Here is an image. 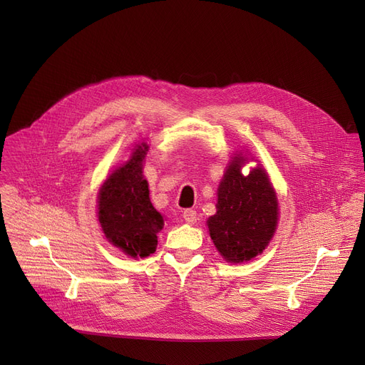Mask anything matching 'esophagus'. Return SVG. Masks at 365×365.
Wrapping results in <instances>:
<instances>
[{"label": "esophagus", "instance_id": "esophagus-1", "mask_svg": "<svg viewBox=\"0 0 365 365\" xmlns=\"http://www.w3.org/2000/svg\"><path fill=\"white\" fill-rule=\"evenodd\" d=\"M182 216H183V219H185V222H186V223H189V225H194V223L198 220L197 212H195V210H192V208H187V210H185Z\"/></svg>", "mask_w": 365, "mask_h": 365}]
</instances>
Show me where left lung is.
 Returning a JSON list of instances; mask_svg holds the SVG:
<instances>
[{"mask_svg":"<svg viewBox=\"0 0 365 365\" xmlns=\"http://www.w3.org/2000/svg\"><path fill=\"white\" fill-rule=\"evenodd\" d=\"M244 157H235L217 189V213L207 220L219 253L227 262H247L269 244L278 223V202L260 167L242 176Z\"/></svg>","mask_w":365,"mask_h":365,"instance_id":"1","label":"left lung"}]
</instances>
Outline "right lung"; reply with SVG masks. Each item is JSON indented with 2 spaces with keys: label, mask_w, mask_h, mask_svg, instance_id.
Masks as SVG:
<instances>
[{
  "label": "right lung",
  "mask_w": 365,
  "mask_h": 365,
  "mask_svg": "<svg viewBox=\"0 0 365 365\" xmlns=\"http://www.w3.org/2000/svg\"><path fill=\"white\" fill-rule=\"evenodd\" d=\"M148 145L134 149L131 158L115 170L99 190V222L105 237L131 257H146L157 250V234L164 217L149 200L142 161Z\"/></svg>",
  "instance_id": "add662e5"
}]
</instances>
